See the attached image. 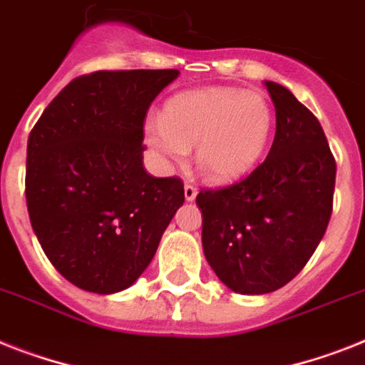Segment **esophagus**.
Segmentation results:
<instances>
[{
  "instance_id": "obj_1",
  "label": "esophagus",
  "mask_w": 365,
  "mask_h": 365,
  "mask_svg": "<svg viewBox=\"0 0 365 365\" xmlns=\"http://www.w3.org/2000/svg\"><path fill=\"white\" fill-rule=\"evenodd\" d=\"M195 195H197V186L194 182H186L185 185V200L186 201H194Z\"/></svg>"
}]
</instances>
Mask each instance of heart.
I'll list each match as a JSON object with an SVG mask.
<instances>
[{
	"instance_id": "heart-1",
	"label": "heart",
	"mask_w": 365,
	"mask_h": 365,
	"mask_svg": "<svg viewBox=\"0 0 365 365\" xmlns=\"http://www.w3.org/2000/svg\"><path fill=\"white\" fill-rule=\"evenodd\" d=\"M274 113L261 93L235 87L185 91L145 125V141L164 162H180L195 145V164L216 185L242 179L269 145Z\"/></svg>"
}]
</instances>
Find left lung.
Wrapping results in <instances>:
<instances>
[{
    "instance_id": "obj_1",
    "label": "left lung",
    "mask_w": 365,
    "mask_h": 365,
    "mask_svg": "<svg viewBox=\"0 0 365 365\" xmlns=\"http://www.w3.org/2000/svg\"><path fill=\"white\" fill-rule=\"evenodd\" d=\"M276 135L264 162L222 188H203V252L240 294L284 287L306 267L332 216L336 158L323 126L289 89L264 81Z\"/></svg>"
}]
</instances>
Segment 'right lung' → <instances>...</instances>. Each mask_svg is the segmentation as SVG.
Returning <instances> with one entry per match:
<instances>
[{
  "instance_id": "add662e5",
  "label": "right lung",
  "mask_w": 365,
  "mask_h": 365,
  "mask_svg": "<svg viewBox=\"0 0 365 365\" xmlns=\"http://www.w3.org/2000/svg\"><path fill=\"white\" fill-rule=\"evenodd\" d=\"M177 74H81L33 126L27 212L50 263L76 287L98 294L130 287L185 201L179 177L156 179L143 168L147 111Z\"/></svg>"
}]
</instances>
